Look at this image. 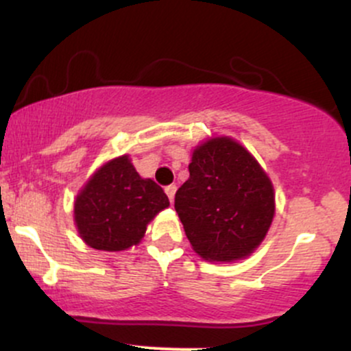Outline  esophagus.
<instances>
[{"mask_svg": "<svg viewBox=\"0 0 351 351\" xmlns=\"http://www.w3.org/2000/svg\"><path fill=\"white\" fill-rule=\"evenodd\" d=\"M165 193H167L170 201H173V198H175V193H176V184H168V186L165 188Z\"/></svg>", "mask_w": 351, "mask_h": 351, "instance_id": "esophagus-1", "label": "esophagus"}]
</instances>
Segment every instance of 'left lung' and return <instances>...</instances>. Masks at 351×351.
I'll use <instances>...</instances> for the list:
<instances>
[{
  "instance_id": "1",
  "label": "left lung",
  "mask_w": 351,
  "mask_h": 351,
  "mask_svg": "<svg viewBox=\"0 0 351 351\" xmlns=\"http://www.w3.org/2000/svg\"><path fill=\"white\" fill-rule=\"evenodd\" d=\"M189 178L175 195V209L193 249L206 261L249 256L274 217L271 180L251 153L221 136L193 153Z\"/></svg>"
}]
</instances>
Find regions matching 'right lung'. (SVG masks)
<instances>
[{"mask_svg":"<svg viewBox=\"0 0 351 351\" xmlns=\"http://www.w3.org/2000/svg\"><path fill=\"white\" fill-rule=\"evenodd\" d=\"M170 206L163 188L140 178L128 156L112 160L88 180L75 199L79 234L99 251L138 244L156 213Z\"/></svg>","mask_w":351,"mask_h":351,"instance_id":"obj_1","label":"right lung"}]
</instances>
